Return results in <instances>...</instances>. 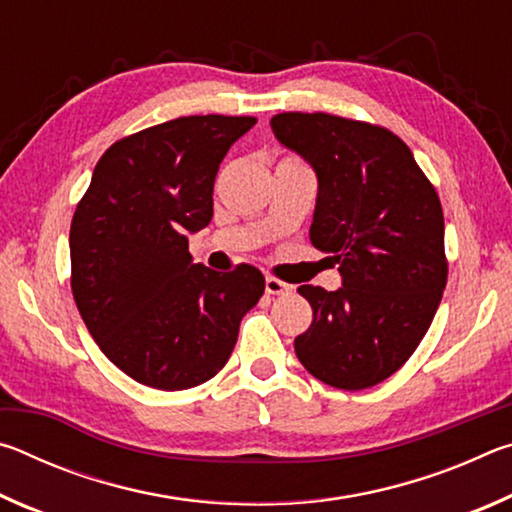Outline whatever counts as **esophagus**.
I'll list each match as a JSON object with an SVG mask.
<instances>
[{
	"mask_svg": "<svg viewBox=\"0 0 512 512\" xmlns=\"http://www.w3.org/2000/svg\"><path fill=\"white\" fill-rule=\"evenodd\" d=\"M264 289H266L268 296H287V293H291V284L282 282V280H275V277H266Z\"/></svg>",
	"mask_w": 512,
	"mask_h": 512,
	"instance_id": "34e87169",
	"label": "esophagus"
}]
</instances>
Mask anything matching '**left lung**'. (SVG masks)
Here are the masks:
<instances>
[{"mask_svg":"<svg viewBox=\"0 0 512 512\" xmlns=\"http://www.w3.org/2000/svg\"><path fill=\"white\" fill-rule=\"evenodd\" d=\"M318 180L309 239L339 262L343 287L302 284L314 320L293 348L316 379L361 391L391 377L427 334L447 284L436 189L400 137L325 112L271 119Z\"/></svg>","mask_w":512,"mask_h":512,"instance_id":"obj_1","label":"left lung"}]
</instances>
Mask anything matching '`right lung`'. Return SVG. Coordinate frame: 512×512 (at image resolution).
<instances>
[{"label":"right lung","instance_id":"1","mask_svg":"<svg viewBox=\"0 0 512 512\" xmlns=\"http://www.w3.org/2000/svg\"><path fill=\"white\" fill-rule=\"evenodd\" d=\"M255 117L196 115L124 137L101 155L69 230L72 293L101 352L160 391L212 379L264 293L241 264H194L189 235L212 221L219 164Z\"/></svg>","mask_w":512,"mask_h":512}]
</instances>
